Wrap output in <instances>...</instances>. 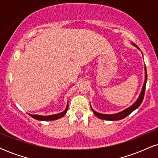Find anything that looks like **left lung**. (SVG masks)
Instances as JSON below:
<instances>
[{
    "instance_id": "obj_1",
    "label": "left lung",
    "mask_w": 158,
    "mask_h": 158,
    "mask_svg": "<svg viewBox=\"0 0 158 158\" xmlns=\"http://www.w3.org/2000/svg\"><path fill=\"white\" fill-rule=\"evenodd\" d=\"M132 45H134V46L136 47V48H137V49H139L138 47H137L135 44H134V43H132ZM145 71H146V73H145V81H144V83H143V86L142 90H141L140 94H139L138 99H137V101H136V102L134 103L132 106H130L129 108L125 109L124 110H123V111L119 112V113H117V114H104L98 113V112L95 111V110H94L93 108H92V107L90 106V108H91V110H93L94 114H95V115L97 116L98 118H99V119H106V120L116 121V120H119V119H124L125 117H127V116L129 115V114H131L132 111H134V110H135V109H137V108H138L139 106H140V104L142 103L143 100V98H144L145 90H146V81H147V72H146V67H145Z\"/></svg>"
}]
</instances>
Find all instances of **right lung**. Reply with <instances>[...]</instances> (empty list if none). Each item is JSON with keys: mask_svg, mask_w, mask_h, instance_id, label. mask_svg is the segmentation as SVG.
<instances>
[{"mask_svg": "<svg viewBox=\"0 0 158 158\" xmlns=\"http://www.w3.org/2000/svg\"><path fill=\"white\" fill-rule=\"evenodd\" d=\"M68 109V103L67 105L66 109H65L64 111L61 112V113L53 114V115H50V116H40V115H36V114H34V115H32V114H29L30 117H32V118L38 119V120H41V121H50V120H55V119H59L61 117H64V114H66L67 110Z\"/></svg>", "mask_w": 158, "mask_h": 158, "instance_id": "right-lung-1", "label": "right lung"}]
</instances>
